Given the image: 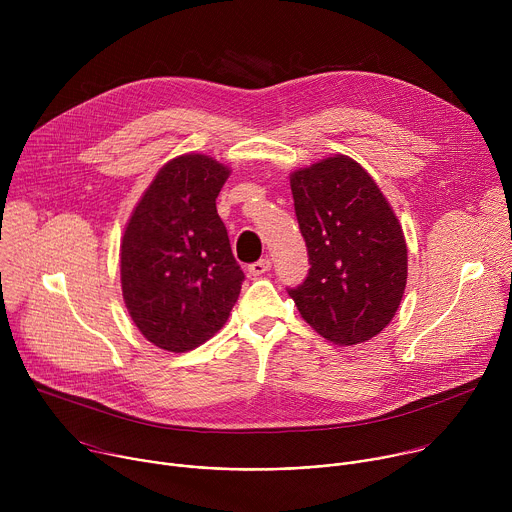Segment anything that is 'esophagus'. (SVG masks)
<instances>
[{
  "label": "esophagus",
  "mask_w": 512,
  "mask_h": 512,
  "mask_svg": "<svg viewBox=\"0 0 512 512\" xmlns=\"http://www.w3.org/2000/svg\"><path fill=\"white\" fill-rule=\"evenodd\" d=\"M269 269H271V259H267V257H263V259H259V261L249 265V273L251 275H263Z\"/></svg>",
  "instance_id": "esophagus-1"
}]
</instances>
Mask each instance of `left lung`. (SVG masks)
Masks as SVG:
<instances>
[{
	"label": "left lung",
	"mask_w": 512,
	"mask_h": 512,
	"mask_svg": "<svg viewBox=\"0 0 512 512\" xmlns=\"http://www.w3.org/2000/svg\"><path fill=\"white\" fill-rule=\"evenodd\" d=\"M289 184L312 267L287 294L326 340H371L393 320L407 283L395 212L375 180L346 156L298 170Z\"/></svg>",
	"instance_id": "obj_1"
}]
</instances>
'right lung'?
I'll use <instances>...</instances> for the list:
<instances>
[{
  "label": "right lung",
  "mask_w": 512,
  "mask_h": 512,
  "mask_svg": "<svg viewBox=\"0 0 512 512\" xmlns=\"http://www.w3.org/2000/svg\"><path fill=\"white\" fill-rule=\"evenodd\" d=\"M229 168L200 154L168 162L135 206L121 243L131 320L158 348L186 352L227 322L245 281L216 196Z\"/></svg>",
  "instance_id": "1"
}]
</instances>
